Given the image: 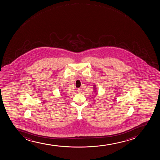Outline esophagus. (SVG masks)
<instances>
[{
    "label": "esophagus",
    "instance_id": "obj_1",
    "mask_svg": "<svg viewBox=\"0 0 160 160\" xmlns=\"http://www.w3.org/2000/svg\"><path fill=\"white\" fill-rule=\"evenodd\" d=\"M82 88H77V92H78V93H81V92H82Z\"/></svg>",
    "mask_w": 160,
    "mask_h": 160
}]
</instances>
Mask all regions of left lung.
I'll return each mask as SVG.
<instances>
[{"instance_id":"1","label":"left lung","mask_w":160,"mask_h":160,"mask_svg":"<svg viewBox=\"0 0 160 160\" xmlns=\"http://www.w3.org/2000/svg\"><path fill=\"white\" fill-rule=\"evenodd\" d=\"M93 90H94V92H96V91H97V88H96V85H93ZM96 94H97V93H96Z\"/></svg>"}]
</instances>
